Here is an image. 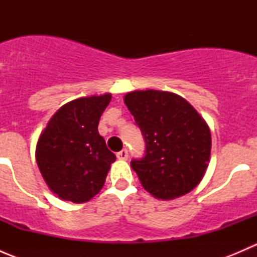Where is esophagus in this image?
Returning a JSON list of instances; mask_svg holds the SVG:
<instances>
[{
  "label": "esophagus",
  "mask_w": 257,
  "mask_h": 257,
  "mask_svg": "<svg viewBox=\"0 0 257 257\" xmlns=\"http://www.w3.org/2000/svg\"><path fill=\"white\" fill-rule=\"evenodd\" d=\"M116 158H118L119 160H126L128 159V150L123 149L120 150V152H118L116 153Z\"/></svg>",
  "instance_id": "34e87169"
}]
</instances>
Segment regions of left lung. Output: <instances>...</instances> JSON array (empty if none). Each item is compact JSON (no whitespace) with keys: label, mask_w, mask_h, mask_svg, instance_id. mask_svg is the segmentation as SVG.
Wrapping results in <instances>:
<instances>
[{"label":"left lung","mask_w":257,"mask_h":257,"mask_svg":"<svg viewBox=\"0 0 257 257\" xmlns=\"http://www.w3.org/2000/svg\"><path fill=\"white\" fill-rule=\"evenodd\" d=\"M124 103L141 128L147 154L131 165L148 193L173 200L190 193L210 163L211 133L203 116L180 95L165 90H133Z\"/></svg>","instance_id":"obj_1"}]
</instances>
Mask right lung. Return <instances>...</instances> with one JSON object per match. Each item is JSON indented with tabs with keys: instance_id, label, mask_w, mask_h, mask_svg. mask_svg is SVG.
<instances>
[{
	"instance_id": "1",
	"label": "right lung",
	"mask_w": 257,
	"mask_h": 257,
	"mask_svg": "<svg viewBox=\"0 0 257 257\" xmlns=\"http://www.w3.org/2000/svg\"><path fill=\"white\" fill-rule=\"evenodd\" d=\"M110 93L71 100L52 115L36 145V160L52 193L82 204L102 190L115 155L98 133Z\"/></svg>"
}]
</instances>
